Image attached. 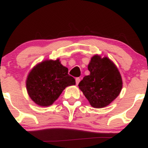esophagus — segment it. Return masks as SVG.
<instances>
[{
	"instance_id": "obj_1",
	"label": "esophagus",
	"mask_w": 148,
	"mask_h": 148,
	"mask_svg": "<svg viewBox=\"0 0 148 148\" xmlns=\"http://www.w3.org/2000/svg\"><path fill=\"white\" fill-rule=\"evenodd\" d=\"M80 81H81V79H80V78H76V85H78L79 84V82H80Z\"/></svg>"
}]
</instances>
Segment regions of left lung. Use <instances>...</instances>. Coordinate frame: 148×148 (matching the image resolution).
<instances>
[{"label":"left lung","instance_id":"1","mask_svg":"<svg viewBox=\"0 0 148 148\" xmlns=\"http://www.w3.org/2000/svg\"><path fill=\"white\" fill-rule=\"evenodd\" d=\"M90 74L79 83L91 106L101 108L117 98L123 88V79L118 67L108 57L95 55L88 66Z\"/></svg>","mask_w":148,"mask_h":148}]
</instances>
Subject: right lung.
I'll use <instances>...</instances> for the list:
<instances>
[{
	"label": "right lung",
	"mask_w": 148,
	"mask_h": 148,
	"mask_svg": "<svg viewBox=\"0 0 148 148\" xmlns=\"http://www.w3.org/2000/svg\"><path fill=\"white\" fill-rule=\"evenodd\" d=\"M26 90L36 104L49 106L54 103L67 86L76 84L68 74V69L60 60H46L37 64L27 76Z\"/></svg>",
	"instance_id": "1"
}]
</instances>
